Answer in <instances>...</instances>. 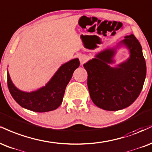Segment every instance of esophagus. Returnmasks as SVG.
<instances>
[{"mask_svg": "<svg viewBox=\"0 0 152 152\" xmlns=\"http://www.w3.org/2000/svg\"><path fill=\"white\" fill-rule=\"evenodd\" d=\"M79 59H80V61L81 65H83L85 62H86L88 60V57L85 55H80L79 56Z\"/></svg>", "mask_w": 152, "mask_h": 152, "instance_id": "obj_1", "label": "esophagus"}]
</instances>
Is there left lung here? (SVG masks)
<instances>
[{
  "mask_svg": "<svg viewBox=\"0 0 152 152\" xmlns=\"http://www.w3.org/2000/svg\"><path fill=\"white\" fill-rule=\"evenodd\" d=\"M128 49L130 56L115 66L117 50ZM87 72V86L91 99L98 107L117 111L137 99L143 87L147 66L142 46L133 34L115 47L107 48L83 65Z\"/></svg>",
  "mask_w": 152,
  "mask_h": 152,
  "instance_id": "8db88e82",
  "label": "left lung"
}]
</instances>
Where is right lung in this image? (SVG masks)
Segmentation results:
<instances>
[{"label":"right lung","mask_w":152,"mask_h":152,"mask_svg":"<svg viewBox=\"0 0 152 152\" xmlns=\"http://www.w3.org/2000/svg\"><path fill=\"white\" fill-rule=\"evenodd\" d=\"M79 66L78 58L62 64L45 86L31 92H25L16 87L8 70L9 91L16 102L23 108L36 112L53 111L62 104L66 87L72 78L74 71Z\"/></svg>","instance_id":"1"}]
</instances>
